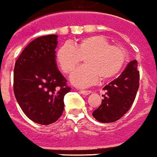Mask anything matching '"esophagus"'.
<instances>
[{"label": "esophagus", "mask_w": 157, "mask_h": 157, "mask_svg": "<svg viewBox=\"0 0 157 157\" xmlns=\"http://www.w3.org/2000/svg\"><path fill=\"white\" fill-rule=\"evenodd\" d=\"M79 92L84 95H88V94H90L91 93L90 90H79Z\"/></svg>", "instance_id": "34e87169"}]
</instances>
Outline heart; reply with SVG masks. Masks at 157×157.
<instances>
[{
  "label": "heart",
  "mask_w": 157,
  "mask_h": 157,
  "mask_svg": "<svg viewBox=\"0 0 157 157\" xmlns=\"http://www.w3.org/2000/svg\"><path fill=\"white\" fill-rule=\"evenodd\" d=\"M84 57L85 66L71 75L72 84L78 87L95 84L100 77L102 80H107L116 76L123 68L127 55L124 49L111 45L101 35L87 36L72 45L66 44L56 52V62L65 73H72Z\"/></svg>",
  "instance_id": "b5f03b06"
}]
</instances>
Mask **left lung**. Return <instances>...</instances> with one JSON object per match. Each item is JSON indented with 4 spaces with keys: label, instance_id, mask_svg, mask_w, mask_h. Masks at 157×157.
I'll return each instance as SVG.
<instances>
[{
    "label": "left lung",
    "instance_id": "left-lung-1",
    "mask_svg": "<svg viewBox=\"0 0 157 157\" xmlns=\"http://www.w3.org/2000/svg\"><path fill=\"white\" fill-rule=\"evenodd\" d=\"M140 73L136 60L128 63L126 68L117 78L106 84L101 104L92 115L101 123H113L126 113L137 94L140 84Z\"/></svg>",
    "mask_w": 157,
    "mask_h": 157
}]
</instances>
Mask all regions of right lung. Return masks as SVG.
Listing matches in <instances>:
<instances>
[{
  "label": "right lung",
  "instance_id": "right-lung-1",
  "mask_svg": "<svg viewBox=\"0 0 157 157\" xmlns=\"http://www.w3.org/2000/svg\"><path fill=\"white\" fill-rule=\"evenodd\" d=\"M57 38L50 34L31 41L14 67L17 101L29 119L42 125L55 123L62 116L64 96L71 90L56 65Z\"/></svg>",
  "mask_w": 157,
  "mask_h": 157
}]
</instances>
